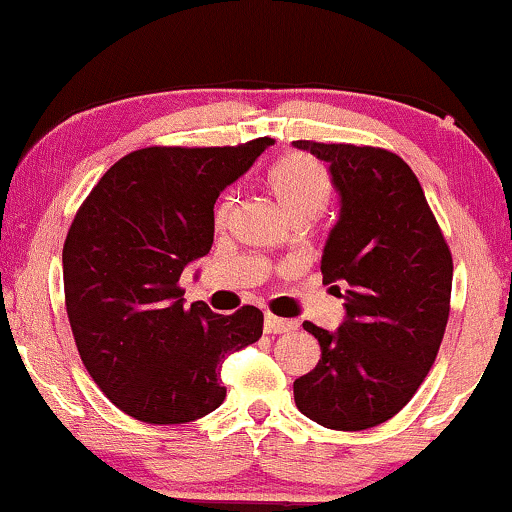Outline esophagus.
<instances>
[{"mask_svg":"<svg viewBox=\"0 0 512 512\" xmlns=\"http://www.w3.org/2000/svg\"><path fill=\"white\" fill-rule=\"evenodd\" d=\"M263 328H266V333H270V335H280V333H292V330H297V323L290 321V318H280V316L266 314Z\"/></svg>","mask_w":512,"mask_h":512,"instance_id":"obj_1","label":"esophagus"}]
</instances>
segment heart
Listing matches in <instances>:
<instances>
[{
	"instance_id": "obj_1",
	"label": "heart",
	"mask_w": 512,
	"mask_h": 512,
	"mask_svg": "<svg viewBox=\"0 0 512 512\" xmlns=\"http://www.w3.org/2000/svg\"><path fill=\"white\" fill-rule=\"evenodd\" d=\"M268 186L290 218H314L328 198V179L323 167L304 153L282 155L268 170ZM232 213V198L222 196L215 208L218 225Z\"/></svg>"
}]
</instances>
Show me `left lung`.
I'll return each instance as SVG.
<instances>
[{
  "instance_id": "8db88e82",
  "label": "left lung",
  "mask_w": 512,
  "mask_h": 512,
  "mask_svg": "<svg viewBox=\"0 0 512 512\" xmlns=\"http://www.w3.org/2000/svg\"><path fill=\"white\" fill-rule=\"evenodd\" d=\"M294 148L326 160L340 194L321 273L326 285L345 287L347 311L335 333L304 323L321 359L294 381V402L326 429L364 431L395 417L434 366L450 314L453 256L400 155L354 143L294 141Z\"/></svg>"
}]
</instances>
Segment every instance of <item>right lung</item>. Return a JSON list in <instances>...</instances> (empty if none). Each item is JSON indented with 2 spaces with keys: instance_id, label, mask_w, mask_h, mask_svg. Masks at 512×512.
Segmentation results:
<instances>
[{
  "instance_id": "add662e5",
  "label": "right lung",
  "mask_w": 512,
  "mask_h": 512,
  "mask_svg": "<svg viewBox=\"0 0 512 512\" xmlns=\"http://www.w3.org/2000/svg\"><path fill=\"white\" fill-rule=\"evenodd\" d=\"M273 138L222 148L150 146L100 177L66 234L64 299L81 362L119 410L186 424L218 410L227 354L263 335V314L184 306L182 270L213 246L220 191Z\"/></svg>"
}]
</instances>
